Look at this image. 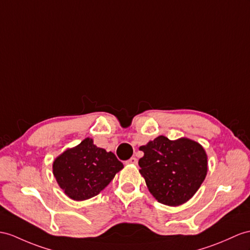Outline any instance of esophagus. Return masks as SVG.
<instances>
[{"instance_id": "34e87169", "label": "esophagus", "mask_w": 250, "mask_h": 250, "mask_svg": "<svg viewBox=\"0 0 250 250\" xmlns=\"http://www.w3.org/2000/svg\"><path fill=\"white\" fill-rule=\"evenodd\" d=\"M125 163H126V164H132V166H135V164H137V163H138V160H137V158H135V157H131L130 159H128L127 161H125Z\"/></svg>"}]
</instances>
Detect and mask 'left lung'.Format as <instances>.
Segmentation results:
<instances>
[{"instance_id": "obj_1", "label": "left lung", "mask_w": 250, "mask_h": 250, "mask_svg": "<svg viewBox=\"0 0 250 250\" xmlns=\"http://www.w3.org/2000/svg\"><path fill=\"white\" fill-rule=\"evenodd\" d=\"M140 173L158 202L179 206L188 202L202 186L208 171L203 146L190 139L171 141L159 136L140 147Z\"/></svg>"}]
</instances>
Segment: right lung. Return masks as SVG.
Returning <instances> with one entry per match:
<instances>
[{"mask_svg":"<svg viewBox=\"0 0 250 250\" xmlns=\"http://www.w3.org/2000/svg\"><path fill=\"white\" fill-rule=\"evenodd\" d=\"M123 167L113 153L87 138L55 159L53 174L70 198L84 200L100 194Z\"/></svg>","mask_w":250,"mask_h":250,"instance_id":"1","label":"right lung"}]
</instances>
